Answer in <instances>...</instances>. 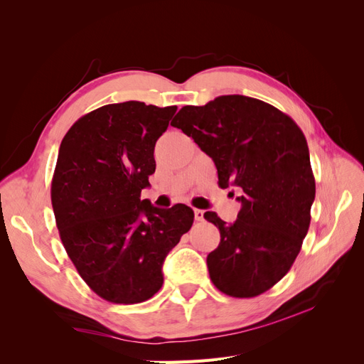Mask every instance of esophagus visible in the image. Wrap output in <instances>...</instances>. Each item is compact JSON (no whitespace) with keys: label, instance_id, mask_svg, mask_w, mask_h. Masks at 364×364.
Here are the masks:
<instances>
[{"label":"esophagus","instance_id":"esophagus-1","mask_svg":"<svg viewBox=\"0 0 364 364\" xmlns=\"http://www.w3.org/2000/svg\"><path fill=\"white\" fill-rule=\"evenodd\" d=\"M203 214H205V211H202V209H194V218H196V222H202V220H203Z\"/></svg>","mask_w":364,"mask_h":364}]
</instances>
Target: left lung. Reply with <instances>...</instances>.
Returning a JSON list of instances; mask_svg holds the SVG:
<instances>
[{
    "mask_svg": "<svg viewBox=\"0 0 364 364\" xmlns=\"http://www.w3.org/2000/svg\"><path fill=\"white\" fill-rule=\"evenodd\" d=\"M171 126L213 158L220 186L241 190L234 223L203 214L220 230V245L206 258L209 278L232 297L267 291L287 274L310 228L316 182L302 130L246 95L183 106Z\"/></svg>",
    "mask_w": 364,
    "mask_h": 364,
    "instance_id": "left-lung-1",
    "label": "left lung"
}]
</instances>
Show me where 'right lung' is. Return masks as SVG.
<instances>
[{"mask_svg":"<svg viewBox=\"0 0 364 364\" xmlns=\"http://www.w3.org/2000/svg\"><path fill=\"white\" fill-rule=\"evenodd\" d=\"M178 111L142 102L106 105L63 136L51 182L60 240L82 279L105 301L139 304L162 287V264L194 213L141 200L153 151Z\"/></svg>","mask_w":364,"mask_h":364,"instance_id":"add662e5","label":"right lung"}]
</instances>
